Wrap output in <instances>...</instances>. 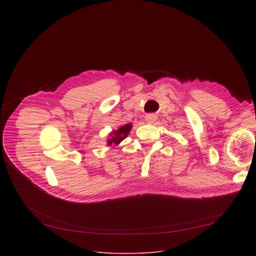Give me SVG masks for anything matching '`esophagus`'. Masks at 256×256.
I'll use <instances>...</instances> for the list:
<instances>
[{
	"mask_svg": "<svg viewBox=\"0 0 256 256\" xmlns=\"http://www.w3.org/2000/svg\"><path fill=\"white\" fill-rule=\"evenodd\" d=\"M156 116L155 114H147L146 116V118H144V120H146V122H147L148 124H153L155 120H156Z\"/></svg>",
	"mask_w": 256,
	"mask_h": 256,
	"instance_id": "1",
	"label": "esophagus"
}]
</instances>
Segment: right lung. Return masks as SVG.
Returning <instances> with one entry per match:
<instances>
[{
    "label": "right lung",
    "instance_id": "right-lung-1",
    "mask_svg": "<svg viewBox=\"0 0 256 256\" xmlns=\"http://www.w3.org/2000/svg\"><path fill=\"white\" fill-rule=\"evenodd\" d=\"M132 124H124L122 126H120L118 130H114L112 132H110V138L107 140V144L108 146H112V144H118L122 140H124L128 134H130V130H132Z\"/></svg>",
    "mask_w": 256,
    "mask_h": 256
}]
</instances>
